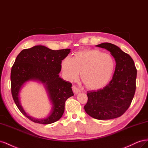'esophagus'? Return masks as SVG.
<instances>
[{
	"label": "esophagus",
	"instance_id": "34e87169",
	"mask_svg": "<svg viewBox=\"0 0 148 148\" xmlns=\"http://www.w3.org/2000/svg\"><path fill=\"white\" fill-rule=\"evenodd\" d=\"M73 90L74 93V94H75V95H77L79 94V93L81 92V90H80L79 88L75 86H73Z\"/></svg>",
	"mask_w": 148,
	"mask_h": 148
}]
</instances>
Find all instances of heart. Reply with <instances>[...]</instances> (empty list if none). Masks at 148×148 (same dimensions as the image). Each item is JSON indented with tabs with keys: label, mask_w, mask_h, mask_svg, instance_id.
<instances>
[{
	"label": "heart",
	"mask_w": 148,
	"mask_h": 148,
	"mask_svg": "<svg viewBox=\"0 0 148 148\" xmlns=\"http://www.w3.org/2000/svg\"><path fill=\"white\" fill-rule=\"evenodd\" d=\"M115 60L111 54L99 49L79 51L74 58L67 56L61 61L62 73L66 80L81 78L88 89H100L110 81L115 69Z\"/></svg>",
	"instance_id": "b5f03b06"
}]
</instances>
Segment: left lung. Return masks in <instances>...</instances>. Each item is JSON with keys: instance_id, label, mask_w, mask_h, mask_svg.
I'll return each mask as SVG.
<instances>
[{"instance_id": "obj_1", "label": "left lung", "mask_w": 148, "mask_h": 148, "mask_svg": "<svg viewBox=\"0 0 148 148\" xmlns=\"http://www.w3.org/2000/svg\"><path fill=\"white\" fill-rule=\"evenodd\" d=\"M96 46L110 52L116 62L115 70L106 86L87 92L88 101L84 110L97 120L116 119L123 115L132 103L136 90L137 71L132 57L117 46L103 43Z\"/></svg>"}]
</instances>
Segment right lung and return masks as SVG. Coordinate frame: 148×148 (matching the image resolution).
Masks as SVG:
<instances>
[{
	"label": "right lung",
	"mask_w": 148,
	"mask_h": 148,
	"mask_svg": "<svg viewBox=\"0 0 148 148\" xmlns=\"http://www.w3.org/2000/svg\"><path fill=\"white\" fill-rule=\"evenodd\" d=\"M70 49L52 50L37 45L25 49L16 57L11 70V90L19 110L31 121L40 124H51L60 120L64 112L66 100L73 96L72 84L59 75L61 61L70 53ZM30 81L43 84L52 107L49 115L35 119L25 112L20 101V93Z\"/></svg>",
	"instance_id": "obj_1"
}]
</instances>
